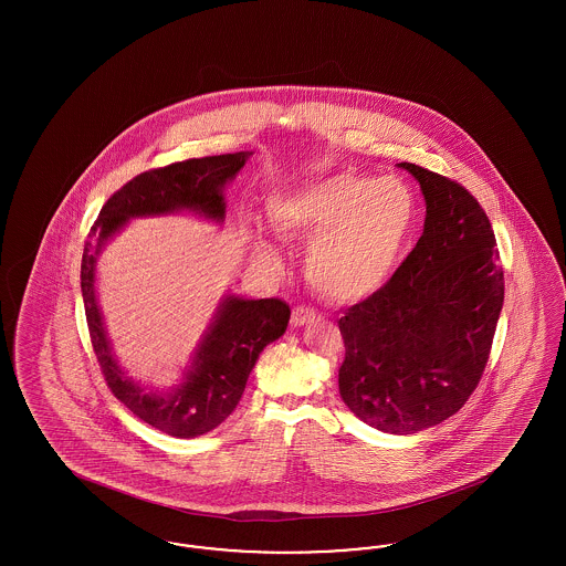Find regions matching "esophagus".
I'll list each match as a JSON object with an SVG mask.
<instances>
[{"instance_id": "obj_1", "label": "esophagus", "mask_w": 566, "mask_h": 566, "mask_svg": "<svg viewBox=\"0 0 566 566\" xmlns=\"http://www.w3.org/2000/svg\"><path fill=\"white\" fill-rule=\"evenodd\" d=\"M318 314H316V310H312V307H307V305H296L295 310H293V324L295 326H303L305 323H310V321H314Z\"/></svg>"}]
</instances>
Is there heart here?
<instances>
[{
	"label": "heart",
	"instance_id": "1",
	"mask_svg": "<svg viewBox=\"0 0 566 566\" xmlns=\"http://www.w3.org/2000/svg\"><path fill=\"white\" fill-rule=\"evenodd\" d=\"M416 199L399 178L333 174L271 203L286 238L312 242L305 273L321 295L337 303L365 301L390 280L416 227ZM259 256L275 261L270 243Z\"/></svg>",
	"mask_w": 566,
	"mask_h": 566
}]
</instances>
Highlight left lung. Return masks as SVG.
<instances>
[{
	"label": "left lung",
	"instance_id": "left-lung-1",
	"mask_svg": "<svg viewBox=\"0 0 566 566\" xmlns=\"http://www.w3.org/2000/svg\"><path fill=\"white\" fill-rule=\"evenodd\" d=\"M399 167L420 182L424 231L376 295L339 318V395L377 431L411 434L454 416L478 388L505 277L480 201L441 174Z\"/></svg>",
	"mask_w": 566,
	"mask_h": 566
}]
</instances>
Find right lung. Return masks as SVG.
Wrapping results in <instances>:
<instances>
[{"label":"right lung","instance_id":"1","mask_svg":"<svg viewBox=\"0 0 566 566\" xmlns=\"http://www.w3.org/2000/svg\"><path fill=\"white\" fill-rule=\"evenodd\" d=\"M250 153L171 163L144 171L116 190L84 243L81 289L91 344L112 395L146 424L171 437L190 439L214 431L242 399L248 376L263 348L284 335L291 307L282 298L227 296L218 305L192 356L185 381L171 392H148L125 376L112 356L95 296V263L109 238L135 216L189 210L216 222L224 220L222 189Z\"/></svg>","mask_w":566,"mask_h":566}]
</instances>
